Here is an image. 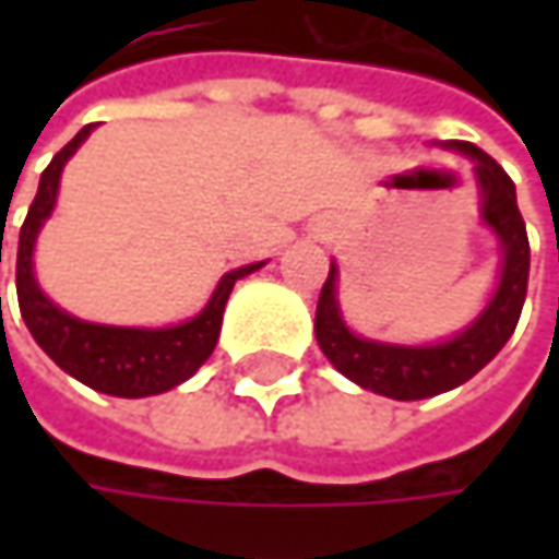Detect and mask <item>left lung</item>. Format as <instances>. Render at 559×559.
Returning <instances> with one entry per match:
<instances>
[{"label": "left lung", "instance_id": "1", "mask_svg": "<svg viewBox=\"0 0 559 559\" xmlns=\"http://www.w3.org/2000/svg\"><path fill=\"white\" fill-rule=\"evenodd\" d=\"M448 148H457L476 162V180L483 192V224L501 242V280L485 311L454 338L439 345H385L373 338L355 335L338 311L335 280L338 267L330 264V276L320 289L313 333L320 352L330 357L335 370L348 376L360 389L395 401H419V397L441 395L463 385L466 379L483 370L513 335L528 286V236L523 214L516 207V186L504 174V167L485 155L473 142L451 140Z\"/></svg>", "mask_w": 559, "mask_h": 559}]
</instances>
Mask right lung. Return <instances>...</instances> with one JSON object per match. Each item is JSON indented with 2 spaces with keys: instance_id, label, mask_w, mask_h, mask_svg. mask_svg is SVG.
Segmentation results:
<instances>
[{
  "instance_id": "1",
  "label": "right lung",
  "mask_w": 559,
  "mask_h": 559,
  "mask_svg": "<svg viewBox=\"0 0 559 559\" xmlns=\"http://www.w3.org/2000/svg\"><path fill=\"white\" fill-rule=\"evenodd\" d=\"M93 127L96 123H86L74 140L55 155L39 177L36 199H33L31 211L24 217L21 239H17V264H14L17 305H21V317L36 338V345L52 357L64 373L80 379L83 385L115 397L162 395L167 389L186 382L211 357L214 345H217V335H221V323H224L226 298L236 286V280H242L264 264L229 270L217 283L211 301L204 305L199 317L186 320L180 326H167V330H133V326L86 323V320H76L68 311H61L58 305H52L43 295V289L36 286L33 246H36L39 226L46 224V217L52 214L64 164L80 148V142L93 133Z\"/></svg>"
}]
</instances>
